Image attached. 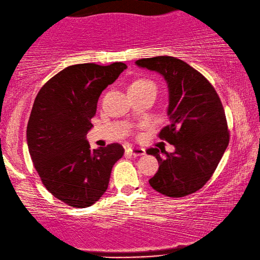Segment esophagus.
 I'll return each instance as SVG.
<instances>
[{
	"mask_svg": "<svg viewBox=\"0 0 260 260\" xmlns=\"http://www.w3.org/2000/svg\"><path fill=\"white\" fill-rule=\"evenodd\" d=\"M129 152L134 156H144L146 153V150L144 149V148L132 147V148H129Z\"/></svg>",
	"mask_w": 260,
	"mask_h": 260,
	"instance_id": "34e87169",
	"label": "esophagus"
}]
</instances>
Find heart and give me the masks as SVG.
I'll return each mask as SVG.
<instances>
[{
    "label": "heart",
    "mask_w": 260,
    "mask_h": 260,
    "mask_svg": "<svg viewBox=\"0 0 260 260\" xmlns=\"http://www.w3.org/2000/svg\"><path fill=\"white\" fill-rule=\"evenodd\" d=\"M129 88H135V89H146V88H155L156 89V85L155 83L150 79L147 78H138L136 81L132 82L130 84Z\"/></svg>",
    "instance_id": "b5f03b06"
}]
</instances>
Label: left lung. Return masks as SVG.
I'll return each mask as SVG.
<instances>
[{"label":"left lung","instance_id":"obj_1","mask_svg":"<svg viewBox=\"0 0 260 260\" xmlns=\"http://www.w3.org/2000/svg\"><path fill=\"white\" fill-rule=\"evenodd\" d=\"M136 65L160 74L168 87L169 124L159 138L173 145L175 151L161 158L157 148L147 150L159 164L149 184L166 197H186L204 186L229 145L221 100L202 74L177 58H144Z\"/></svg>","mask_w":260,"mask_h":260}]
</instances>
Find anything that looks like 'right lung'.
I'll return each mask as SVG.
<instances>
[{
    "label": "right lung",
    "mask_w": 260,
    "mask_h": 260,
    "mask_svg": "<svg viewBox=\"0 0 260 260\" xmlns=\"http://www.w3.org/2000/svg\"><path fill=\"white\" fill-rule=\"evenodd\" d=\"M125 68L123 62L68 66L37 94L26 126L31 159L45 187L74 208L100 200L113 165L123 156L119 144L91 150L86 135L101 93Z\"/></svg>",
    "instance_id": "add662e5"
}]
</instances>
